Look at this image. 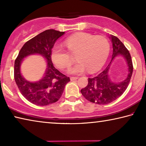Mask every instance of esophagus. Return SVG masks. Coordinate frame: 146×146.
I'll return each instance as SVG.
<instances>
[{"instance_id":"1","label":"esophagus","mask_w":146,"mask_h":146,"mask_svg":"<svg viewBox=\"0 0 146 146\" xmlns=\"http://www.w3.org/2000/svg\"><path fill=\"white\" fill-rule=\"evenodd\" d=\"M78 79V77H73V76H71L70 77V80L71 81H74V80H76Z\"/></svg>"}]
</instances>
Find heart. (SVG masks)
I'll return each instance as SVG.
<instances>
[{"label":"heart","instance_id":"1","mask_svg":"<svg viewBox=\"0 0 146 146\" xmlns=\"http://www.w3.org/2000/svg\"><path fill=\"white\" fill-rule=\"evenodd\" d=\"M64 44L71 54L76 53L78 62L68 70L71 74H81L87 70L89 72L100 70L107 60L110 49V44L104 36H94L86 33L70 36ZM51 57L53 63L62 70L69 67L72 62L70 54L60 44L53 47Z\"/></svg>","mask_w":146,"mask_h":146}]
</instances>
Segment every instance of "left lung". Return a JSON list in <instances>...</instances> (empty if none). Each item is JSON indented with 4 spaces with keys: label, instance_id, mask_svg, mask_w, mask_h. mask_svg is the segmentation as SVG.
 Listing matches in <instances>:
<instances>
[{
    "label": "left lung",
    "instance_id": "obj_1",
    "mask_svg": "<svg viewBox=\"0 0 146 146\" xmlns=\"http://www.w3.org/2000/svg\"><path fill=\"white\" fill-rule=\"evenodd\" d=\"M112 42L113 55L110 63L102 72L92 78H88V84L81 90V93L86 99L98 104H108L117 99L126 90L133 73V63L129 51L117 36H109ZM125 58L128 66V75L121 82H113L110 78V65L117 56Z\"/></svg>",
    "mask_w": 146,
    "mask_h": 146
}]
</instances>
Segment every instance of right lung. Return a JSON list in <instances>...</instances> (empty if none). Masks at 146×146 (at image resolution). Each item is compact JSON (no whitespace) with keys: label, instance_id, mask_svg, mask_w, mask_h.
Wrapping results in <instances>:
<instances>
[{"label":"right lung","instance_id":"right-lung-1","mask_svg":"<svg viewBox=\"0 0 146 146\" xmlns=\"http://www.w3.org/2000/svg\"><path fill=\"white\" fill-rule=\"evenodd\" d=\"M61 32L48 29L32 38L24 44L14 65V78L20 91L29 102L37 106H47L55 103L61 97L70 79L54 67L51 61V49L57 39L64 35ZM40 55L46 60L45 73L36 82L27 81L21 75L20 66L27 56Z\"/></svg>","mask_w":146,"mask_h":146}]
</instances>
